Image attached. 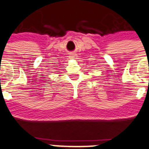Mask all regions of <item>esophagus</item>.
<instances>
[{"label": "esophagus", "instance_id": "34e87169", "mask_svg": "<svg viewBox=\"0 0 149 149\" xmlns=\"http://www.w3.org/2000/svg\"><path fill=\"white\" fill-rule=\"evenodd\" d=\"M70 56V58H73V59H76L77 58V56L76 54H71Z\"/></svg>", "mask_w": 149, "mask_h": 149}]
</instances>
